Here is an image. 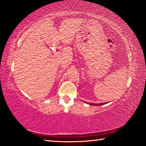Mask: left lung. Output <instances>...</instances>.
Listing matches in <instances>:
<instances>
[{
	"label": "left lung",
	"instance_id": "8db88e82",
	"mask_svg": "<svg viewBox=\"0 0 146 146\" xmlns=\"http://www.w3.org/2000/svg\"><path fill=\"white\" fill-rule=\"evenodd\" d=\"M107 104V102L106 103H99V104H92V103H88L89 105H91V106H102V105H104V104Z\"/></svg>",
	"mask_w": 146,
	"mask_h": 146
}]
</instances>
